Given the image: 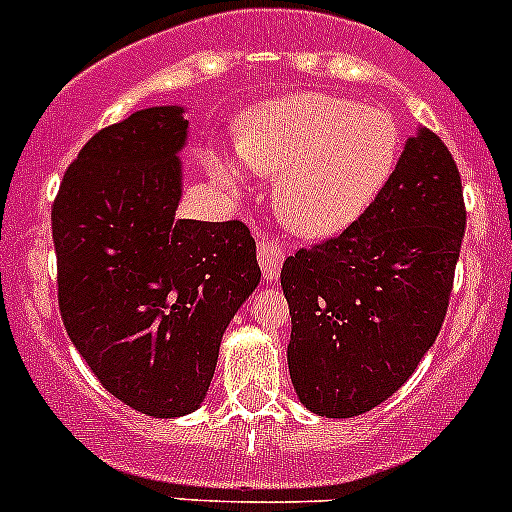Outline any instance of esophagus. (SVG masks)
<instances>
[{"label":"esophagus","instance_id":"obj_1","mask_svg":"<svg viewBox=\"0 0 512 512\" xmlns=\"http://www.w3.org/2000/svg\"><path fill=\"white\" fill-rule=\"evenodd\" d=\"M285 247L277 245L272 240H260L257 242V262H260V270L267 280H277L282 270V262H285Z\"/></svg>","mask_w":512,"mask_h":512}]
</instances>
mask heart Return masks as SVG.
Segmentation results:
<instances>
[{
	"instance_id": "heart-1",
	"label": "heart",
	"mask_w": 512,
	"mask_h": 512,
	"mask_svg": "<svg viewBox=\"0 0 512 512\" xmlns=\"http://www.w3.org/2000/svg\"><path fill=\"white\" fill-rule=\"evenodd\" d=\"M252 170L275 175V208L292 230L332 237L374 205L399 163L401 136L391 113L352 98L297 94L257 108L237 133ZM220 183L240 188L232 158L215 156Z\"/></svg>"
}]
</instances>
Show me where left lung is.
I'll list each match as a JSON object with an SVG mask.
<instances>
[{"label":"left lung","mask_w":512,"mask_h":512,"mask_svg":"<svg viewBox=\"0 0 512 512\" xmlns=\"http://www.w3.org/2000/svg\"><path fill=\"white\" fill-rule=\"evenodd\" d=\"M463 232L456 160L421 131L352 227L287 257V364L309 411L366 414L414 374L446 319Z\"/></svg>","instance_id":"left-lung-1"}]
</instances>
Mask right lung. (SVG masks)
Listing matches in <instances>:
<instances>
[{"label":"right lung","instance_id":"1","mask_svg":"<svg viewBox=\"0 0 512 512\" xmlns=\"http://www.w3.org/2000/svg\"><path fill=\"white\" fill-rule=\"evenodd\" d=\"M180 106L101 128L54 205L59 312L103 389L153 418L205 399L232 314L260 282L240 220H178Z\"/></svg>","mask_w":512,"mask_h":512}]
</instances>
